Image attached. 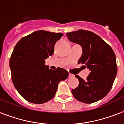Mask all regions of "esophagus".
<instances>
[{
	"instance_id": "1",
	"label": "esophagus",
	"mask_w": 124,
	"mask_h": 124,
	"mask_svg": "<svg viewBox=\"0 0 124 124\" xmlns=\"http://www.w3.org/2000/svg\"><path fill=\"white\" fill-rule=\"evenodd\" d=\"M69 78H74V74H69Z\"/></svg>"
}]
</instances>
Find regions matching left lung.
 Instances as JSON below:
<instances>
[{
  "mask_svg": "<svg viewBox=\"0 0 124 124\" xmlns=\"http://www.w3.org/2000/svg\"><path fill=\"white\" fill-rule=\"evenodd\" d=\"M71 42L80 45L83 53L79 64L85 65L91 71L87 79L78 75L79 85L71 90L78 101L91 104L102 99L110 91L117 74L116 59L114 50L97 34L79 29L66 33Z\"/></svg>",
  "mask_w": 124,
  "mask_h": 124,
  "instance_id": "1",
  "label": "left lung"
}]
</instances>
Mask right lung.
Returning a JSON list of instances; mask_svg holds the SVG:
<instances>
[{"label":"right lung","instance_id":"add662e5","mask_svg":"<svg viewBox=\"0 0 124 124\" xmlns=\"http://www.w3.org/2000/svg\"><path fill=\"white\" fill-rule=\"evenodd\" d=\"M63 34L40 30L23 37L16 44L10 59L12 80L22 97L31 103L43 104L54 97L60 81L68 77L66 70H53L45 59Z\"/></svg>","mask_w":124,"mask_h":124}]
</instances>
